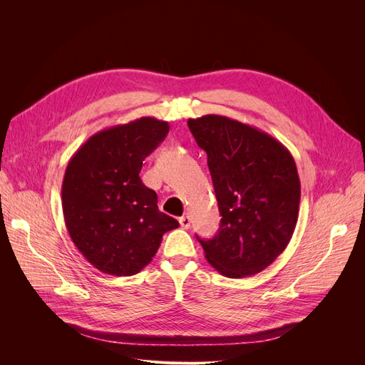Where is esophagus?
<instances>
[{"mask_svg":"<svg viewBox=\"0 0 365 365\" xmlns=\"http://www.w3.org/2000/svg\"><path fill=\"white\" fill-rule=\"evenodd\" d=\"M190 222H192V220H190V217H189L187 215H185V216H182V217L179 219V223H180V226H182L183 229H189V227H190Z\"/></svg>","mask_w":365,"mask_h":365,"instance_id":"34e87169","label":"esophagus"}]
</instances>
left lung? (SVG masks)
<instances>
[{"mask_svg": "<svg viewBox=\"0 0 365 365\" xmlns=\"http://www.w3.org/2000/svg\"><path fill=\"white\" fill-rule=\"evenodd\" d=\"M187 125L207 152L222 216L212 240L197 237L205 259L227 278L259 274L285 250L296 229L294 158L271 134L222 115L189 118Z\"/></svg>", "mask_w": 365, "mask_h": 365, "instance_id": "1", "label": "left lung"}]
</instances>
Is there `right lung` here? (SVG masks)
Wrapping results in <instances>:
<instances>
[{"mask_svg":"<svg viewBox=\"0 0 365 365\" xmlns=\"http://www.w3.org/2000/svg\"><path fill=\"white\" fill-rule=\"evenodd\" d=\"M170 125L152 117L101 130L76 150L62 183L65 225L75 247L103 274H139L179 222L158 210L139 173Z\"/></svg>","mask_w":365,"mask_h":365,"instance_id":"add662e5","label":"right lung"}]
</instances>
